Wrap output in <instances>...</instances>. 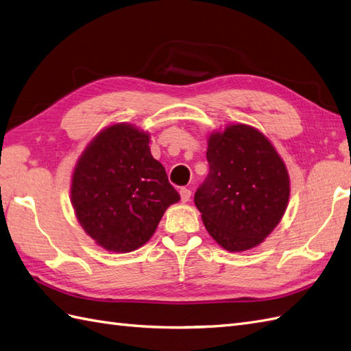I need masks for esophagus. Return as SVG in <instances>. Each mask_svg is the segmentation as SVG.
<instances>
[{
    "mask_svg": "<svg viewBox=\"0 0 351 351\" xmlns=\"http://www.w3.org/2000/svg\"><path fill=\"white\" fill-rule=\"evenodd\" d=\"M179 194H181V200L184 202V203H186V202H190V197H191V191L188 190V188H181V190H179Z\"/></svg>",
    "mask_w": 351,
    "mask_h": 351,
    "instance_id": "1",
    "label": "esophagus"
}]
</instances>
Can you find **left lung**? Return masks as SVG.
Wrapping results in <instances>:
<instances>
[{
  "label": "left lung",
  "instance_id": "8db88e82",
  "mask_svg": "<svg viewBox=\"0 0 351 351\" xmlns=\"http://www.w3.org/2000/svg\"><path fill=\"white\" fill-rule=\"evenodd\" d=\"M206 157L209 175L194 195L206 230L228 252L261 245L289 202L285 161L265 134L239 123L209 134Z\"/></svg>",
  "mask_w": 351,
  "mask_h": 351
}]
</instances>
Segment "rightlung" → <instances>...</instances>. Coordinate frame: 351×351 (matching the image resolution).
<instances>
[{
  "mask_svg": "<svg viewBox=\"0 0 351 351\" xmlns=\"http://www.w3.org/2000/svg\"><path fill=\"white\" fill-rule=\"evenodd\" d=\"M179 194L151 156L149 133L115 123L90 141L74 167L71 203L86 234L125 254L143 246Z\"/></svg>",
  "mask_w": 351,
  "mask_h": 351,
  "instance_id": "add662e5",
  "label": "right lung"
}]
</instances>
